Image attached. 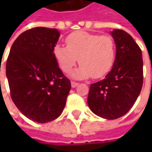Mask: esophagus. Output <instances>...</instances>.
<instances>
[{
  "mask_svg": "<svg viewBox=\"0 0 152 152\" xmlns=\"http://www.w3.org/2000/svg\"><path fill=\"white\" fill-rule=\"evenodd\" d=\"M77 85H78V83H76V82H71V86H72V88H76Z\"/></svg>",
  "mask_w": 152,
  "mask_h": 152,
  "instance_id": "obj_1",
  "label": "esophagus"
}]
</instances>
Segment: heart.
<instances>
[{
  "label": "heart",
  "mask_w": 152,
  "mask_h": 152,
  "mask_svg": "<svg viewBox=\"0 0 152 152\" xmlns=\"http://www.w3.org/2000/svg\"><path fill=\"white\" fill-rule=\"evenodd\" d=\"M66 46L56 45L53 53L64 73L71 70L78 59L81 65L71 72L73 78H100L106 76L113 66L116 47L114 40L108 35L76 31L67 37Z\"/></svg>",
  "instance_id": "obj_1"
}]
</instances>
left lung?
Segmentation results:
<instances>
[{"mask_svg": "<svg viewBox=\"0 0 152 152\" xmlns=\"http://www.w3.org/2000/svg\"><path fill=\"white\" fill-rule=\"evenodd\" d=\"M110 33L116 46L115 61L104 80L91 84L87 103L96 115L115 120L130 110L141 92L142 57L128 32L115 29Z\"/></svg>", "mask_w": 152, "mask_h": 152, "instance_id": "left-lung-1", "label": "left lung"}]
</instances>
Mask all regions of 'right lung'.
Listing matches in <instances>:
<instances>
[{
  "instance_id": "right-lung-1",
  "label": "right lung",
  "mask_w": 152,
  "mask_h": 152,
  "mask_svg": "<svg viewBox=\"0 0 152 152\" xmlns=\"http://www.w3.org/2000/svg\"><path fill=\"white\" fill-rule=\"evenodd\" d=\"M59 38L57 29L28 30L14 41L6 63L14 104L25 117L38 123L53 121L61 114L71 89L53 53Z\"/></svg>"
}]
</instances>
